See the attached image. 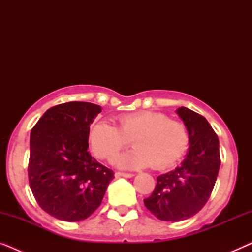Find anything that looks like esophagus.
Here are the masks:
<instances>
[{
	"label": "esophagus",
	"mask_w": 252,
	"mask_h": 252,
	"mask_svg": "<svg viewBox=\"0 0 252 252\" xmlns=\"http://www.w3.org/2000/svg\"><path fill=\"white\" fill-rule=\"evenodd\" d=\"M133 173H124V172H116L115 177L116 178H132Z\"/></svg>",
	"instance_id": "esophagus-1"
}]
</instances>
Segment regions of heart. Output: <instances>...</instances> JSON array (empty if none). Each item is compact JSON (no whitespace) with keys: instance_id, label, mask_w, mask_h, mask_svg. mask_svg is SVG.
I'll return each mask as SVG.
<instances>
[{"instance_id":"1","label":"heart","mask_w":252,"mask_h":252,"mask_svg":"<svg viewBox=\"0 0 252 252\" xmlns=\"http://www.w3.org/2000/svg\"><path fill=\"white\" fill-rule=\"evenodd\" d=\"M88 140L96 156L111 159L133 141L136 148L115 158L123 168H141L153 165L164 170L184 156L189 146L187 126L170 119L163 112L139 111L118 117V127L96 120L89 128Z\"/></svg>"}]
</instances>
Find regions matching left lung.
Listing matches in <instances>:
<instances>
[{"label":"left lung","instance_id":"1","mask_svg":"<svg viewBox=\"0 0 252 252\" xmlns=\"http://www.w3.org/2000/svg\"><path fill=\"white\" fill-rule=\"evenodd\" d=\"M177 113L189 132V150L181 166L157 178L144 205L156 218L181 221L202 210L211 196L220 167L219 140L204 117L181 106Z\"/></svg>","mask_w":252,"mask_h":252}]
</instances>
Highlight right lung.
I'll return each mask as SVG.
<instances>
[{
  "mask_svg": "<svg viewBox=\"0 0 252 252\" xmlns=\"http://www.w3.org/2000/svg\"><path fill=\"white\" fill-rule=\"evenodd\" d=\"M101 106L67 102L48 109L31 132L29 181L37 204L55 218L79 221L101 205L113 172L88 151Z\"/></svg>",
  "mask_w": 252,
  "mask_h": 252,
  "instance_id": "right-lung-1",
  "label": "right lung"
}]
</instances>
